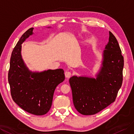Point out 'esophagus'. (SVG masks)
I'll return each instance as SVG.
<instances>
[{"label":"esophagus","instance_id":"obj_1","mask_svg":"<svg viewBox=\"0 0 134 134\" xmlns=\"http://www.w3.org/2000/svg\"><path fill=\"white\" fill-rule=\"evenodd\" d=\"M65 76L66 78H70V77L71 76V73L70 72L66 71L65 72Z\"/></svg>","mask_w":134,"mask_h":134}]
</instances>
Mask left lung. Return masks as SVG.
<instances>
[{
    "instance_id": "8db88e82",
    "label": "left lung",
    "mask_w": 134,
    "mask_h": 134,
    "mask_svg": "<svg viewBox=\"0 0 134 134\" xmlns=\"http://www.w3.org/2000/svg\"><path fill=\"white\" fill-rule=\"evenodd\" d=\"M123 68L124 57L118 42L109 32L96 78L73 76L70 79L73 102L77 111L84 115H94L114 102L122 85Z\"/></svg>"
}]
</instances>
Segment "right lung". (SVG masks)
<instances>
[{
    "instance_id": "add662e5",
    "label": "right lung",
    "mask_w": 134,
    "mask_h": 134,
    "mask_svg": "<svg viewBox=\"0 0 134 134\" xmlns=\"http://www.w3.org/2000/svg\"><path fill=\"white\" fill-rule=\"evenodd\" d=\"M33 29L29 28L21 36L13 50L8 82L12 97L17 105L30 114L43 115L50 110L54 90L65 76L63 69L41 72L28 70L21 57V44L32 35Z\"/></svg>"
}]
</instances>
